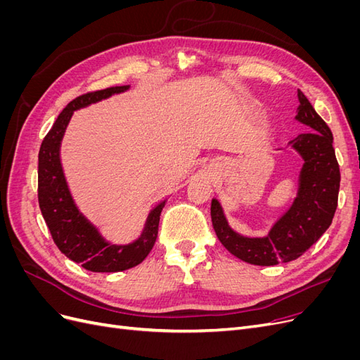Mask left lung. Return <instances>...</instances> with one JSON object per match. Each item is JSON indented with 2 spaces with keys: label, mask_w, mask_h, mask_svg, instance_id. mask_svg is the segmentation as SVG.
<instances>
[{
  "label": "left lung",
  "mask_w": 360,
  "mask_h": 360,
  "mask_svg": "<svg viewBox=\"0 0 360 360\" xmlns=\"http://www.w3.org/2000/svg\"><path fill=\"white\" fill-rule=\"evenodd\" d=\"M296 120L309 132L290 141L299 151L303 168L299 192L290 210L274 225L267 237L250 238L233 231L222 207L212 200V222L217 238L230 252L249 264L276 266L297 259L330 226L338 207L341 172L335 156L333 135L300 90Z\"/></svg>",
  "instance_id": "obj_1"
}]
</instances>
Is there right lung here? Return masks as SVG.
<instances>
[{"instance_id": "right-lung-1", "label": "right lung", "mask_w": 360, "mask_h": 360, "mask_svg": "<svg viewBox=\"0 0 360 360\" xmlns=\"http://www.w3.org/2000/svg\"><path fill=\"white\" fill-rule=\"evenodd\" d=\"M129 85L91 91L72 101L51 127L39 151V205L51 236L61 252L84 269L101 274L123 271L143 263L158 238L159 219L165 201L148 214L143 234L130 245H111L76 209L60 162V144L73 111L123 93Z\"/></svg>"}]
</instances>
